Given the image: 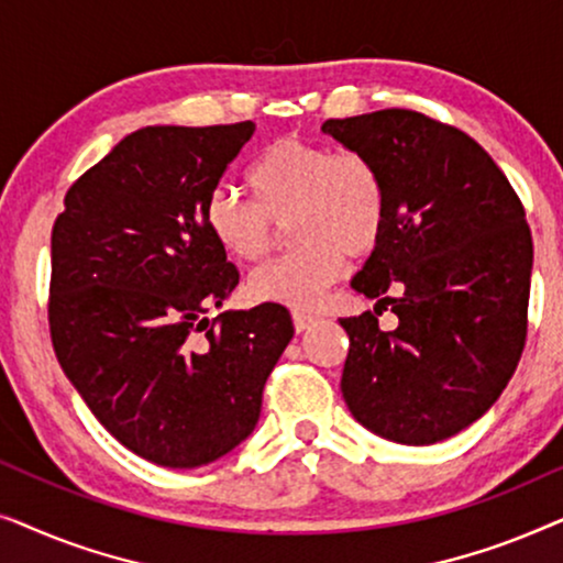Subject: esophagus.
Masks as SVG:
<instances>
[{
  "label": "esophagus",
  "instance_id": "1",
  "mask_svg": "<svg viewBox=\"0 0 563 563\" xmlns=\"http://www.w3.org/2000/svg\"><path fill=\"white\" fill-rule=\"evenodd\" d=\"M291 320H295V330H297V333H305V330L307 328H310L312 325V322H314V314L312 312H295V314H291Z\"/></svg>",
  "mask_w": 563,
  "mask_h": 563
}]
</instances>
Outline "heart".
<instances>
[{"label":"heart","mask_w":563,"mask_h":563,"mask_svg":"<svg viewBox=\"0 0 563 563\" xmlns=\"http://www.w3.org/2000/svg\"><path fill=\"white\" fill-rule=\"evenodd\" d=\"M253 202L214 189L205 202V225L212 241L235 261L264 258L274 225H287L297 245L289 256L251 274L256 302L314 310L325 289L341 276L345 253L366 256L379 243L387 218L382 174L361 153L282 137L266 145L245 174Z\"/></svg>","instance_id":"b5f03b06"}]
</instances>
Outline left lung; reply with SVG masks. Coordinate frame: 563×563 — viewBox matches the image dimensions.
<instances>
[{"instance_id": "1", "label": "left lung", "mask_w": 563, "mask_h": 563, "mask_svg": "<svg viewBox=\"0 0 563 563\" xmlns=\"http://www.w3.org/2000/svg\"><path fill=\"white\" fill-rule=\"evenodd\" d=\"M382 174L387 218L351 287L393 307L343 318V399L372 433L430 445L479 420L515 374L528 330L533 241L518 195L474 137L412 110L322 122Z\"/></svg>"}]
</instances>
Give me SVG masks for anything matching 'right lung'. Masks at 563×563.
<instances>
[{
  "instance_id": "right-lung-1",
  "label": "right lung",
  "mask_w": 563,
  "mask_h": 563,
  "mask_svg": "<svg viewBox=\"0 0 563 563\" xmlns=\"http://www.w3.org/2000/svg\"><path fill=\"white\" fill-rule=\"evenodd\" d=\"M253 122L151 125L66 191L51 235V338L95 418L151 464L197 468L256 428L295 335L282 305L222 312L238 268L205 202Z\"/></svg>"
}]
</instances>
